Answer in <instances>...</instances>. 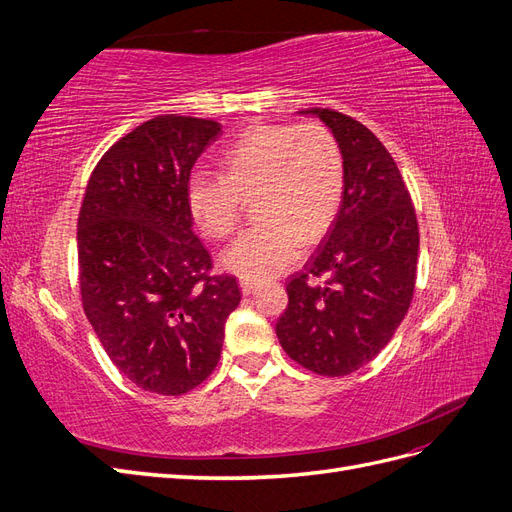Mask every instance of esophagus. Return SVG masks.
Listing matches in <instances>:
<instances>
[{
	"mask_svg": "<svg viewBox=\"0 0 512 512\" xmlns=\"http://www.w3.org/2000/svg\"><path fill=\"white\" fill-rule=\"evenodd\" d=\"M239 288H241L243 294H252V292H256L258 282H254V280H239Z\"/></svg>",
	"mask_w": 512,
	"mask_h": 512,
	"instance_id": "obj_1",
	"label": "esophagus"
}]
</instances>
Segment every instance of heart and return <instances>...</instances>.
I'll return each instance as SVG.
<instances>
[{
	"label": "heart",
	"instance_id": "heart-1",
	"mask_svg": "<svg viewBox=\"0 0 512 512\" xmlns=\"http://www.w3.org/2000/svg\"><path fill=\"white\" fill-rule=\"evenodd\" d=\"M226 173L194 168L185 203L203 235L224 239L237 228L245 198H256L260 224L243 230L222 265L243 280H267L299 258L303 241L331 230L344 200V160L320 123H260L224 151Z\"/></svg>",
	"mask_w": 512,
	"mask_h": 512
}]
</instances>
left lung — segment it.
Segmentation results:
<instances>
[{
	"mask_svg": "<svg viewBox=\"0 0 512 512\" xmlns=\"http://www.w3.org/2000/svg\"><path fill=\"white\" fill-rule=\"evenodd\" d=\"M344 156L342 209L322 247L286 284L275 324L292 361L348 376L391 342L416 284L418 222L406 181L380 138L333 108H312Z\"/></svg>",
	"mask_w": 512,
	"mask_h": 512,
	"instance_id": "8db88e82",
	"label": "left lung"
}]
</instances>
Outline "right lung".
Masks as SVG:
<instances>
[{
	"instance_id": "obj_1",
	"label": "right lung",
	"mask_w": 512,
	"mask_h": 512,
	"mask_svg": "<svg viewBox=\"0 0 512 512\" xmlns=\"http://www.w3.org/2000/svg\"><path fill=\"white\" fill-rule=\"evenodd\" d=\"M220 134L211 119L153 117L104 153L85 188V316L108 359L149 393L183 395L207 380L241 301L235 275H211L185 203L194 162Z\"/></svg>"
}]
</instances>
